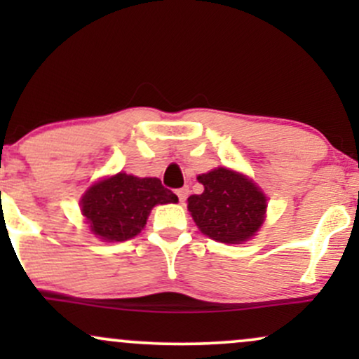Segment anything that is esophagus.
Here are the masks:
<instances>
[{"mask_svg":"<svg viewBox=\"0 0 359 359\" xmlns=\"http://www.w3.org/2000/svg\"><path fill=\"white\" fill-rule=\"evenodd\" d=\"M177 196H179L180 203H185V199H187V196H189V187L177 189Z\"/></svg>","mask_w":359,"mask_h":359,"instance_id":"1","label":"esophagus"}]
</instances>
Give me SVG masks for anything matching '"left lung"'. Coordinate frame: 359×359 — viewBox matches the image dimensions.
I'll use <instances>...</instances> for the list:
<instances>
[{
    "mask_svg": "<svg viewBox=\"0 0 359 359\" xmlns=\"http://www.w3.org/2000/svg\"><path fill=\"white\" fill-rule=\"evenodd\" d=\"M203 194L187 199V209L201 233L214 241L240 245L255 236L265 221L266 197L240 172L217 167L197 177Z\"/></svg>",
    "mask_w": 359,
    "mask_h": 359,
    "instance_id": "1",
    "label": "left lung"
}]
</instances>
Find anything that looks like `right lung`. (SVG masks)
Masks as SVG:
<instances>
[{
    "instance_id": "right-lung-1",
    "label": "right lung",
    "mask_w": 359,
    "mask_h": 359,
    "mask_svg": "<svg viewBox=\"0 0 359 359\" xmlns=\"http://www.w3.org/2000/svg\"><path fill=\"white\" fill-rule=\"evenodd\" d=\"M179 203L155 177H135L119 172L86 191L81 211L90 233L104 241H126L145 228L148 214L156 204Z\"/></svg>"
}]
</instances>
